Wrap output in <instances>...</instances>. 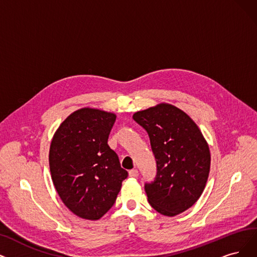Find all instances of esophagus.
Returning <instances> with one entry per match:
<instances>
[{"label":"esophagus","instance_id":"obj_1","mask_svg":"<svg viewBox=\"0 0 257 257\" xmlns=\"http://www.w3.org/2000/svg\"><path fill=\"white\" fill-rule=\"evenodd\" d=\"M128 175H130V177L135 178V177H137V176H138V171H137L136 169H134V170H131V171L128 172Z\"/></svg>","mask_w":257,"mask_h":257}]
</instances>
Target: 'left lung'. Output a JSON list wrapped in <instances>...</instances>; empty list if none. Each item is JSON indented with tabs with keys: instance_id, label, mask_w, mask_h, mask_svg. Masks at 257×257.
<instances>
[{
	"instance_id": "1",
	"label": "left lung",
	"mask_w": 257,
	"mask_h": 257,
	"mask_svg": "<svg viewBox=\"0 0 257 257\" xmlns=\"http://www.w3.org/2000/svg\"><path fill=\"white\" fill-rule=\"evenodd\" d=\"M150 137L157 173L145 190L151 206L166 216L191 208L203 192L210 172V150L195 122L171 104L133 116Z\"/></svg>"
}]
</instances>
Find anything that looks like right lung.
<instances>
[{"label":"right lung","instance_id":"1","mask_svg":"<svg viewBox=\"0 0 257 257\" xmlns=\"http://www.w3.org/2000/svg\"><path fill=\"white\" fill-rule=\"evenodd\" d=\"M116 115L81 108L59 126L49 150L54 186L77 216L97 220L114 206L128 173L107 145Z\"/></svg>","mask_w":257,"mask_h":257}]
</instances>
